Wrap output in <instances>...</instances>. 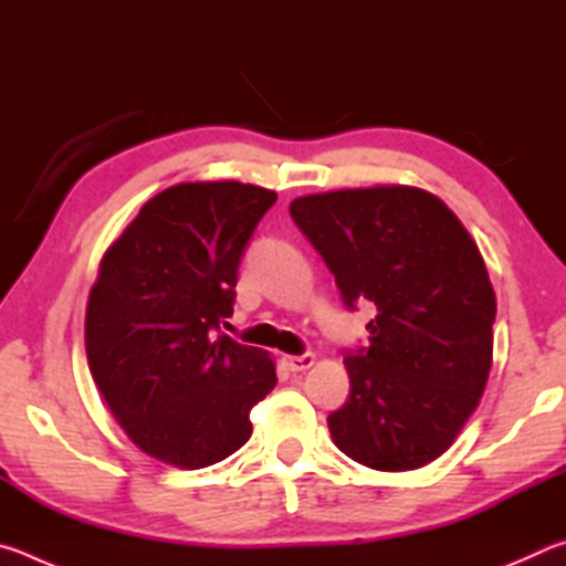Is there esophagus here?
Segmentation results:
<instances>
[{
    "label": "esophagus",
    "instance_id": "esophagus-1",
    "mask_svg": "<svg viewBox=\"0 0 566 566\" xmlns=\"http://www.w3.org/2000/svg\"><path fill=\"white\" fill-rule=\"evenodd\" d=\"M282 361L290 371H304L314 364V354H284Z\"/></svg>",
    "mask_w": 566,
    "mask_h": 566
}]
</instances>
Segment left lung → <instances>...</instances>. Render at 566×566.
Returning <instances> with one entry per match:
<instances>
[{"label": "left lung", "instance_id": "1", "mask_svg": "<svg viewBox=\"0 0 566 566\" xmlns=\"http://www.w3.org/2000/svg\"><path fill=\"white\" fill-rule=\"evenodd\" d=\"M290 212L347 306H377L369 347L344 357L349 397L327 419L334 444L379 472L429 464L454 444L490 379L496 296L482 252L419 187L304 195Z\"/></svg>", "mask_w": 566, "mask_h": 566}]
</instances>
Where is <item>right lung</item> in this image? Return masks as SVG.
Segmentation results:
<instances>
[{"label":"right lung","mask_w":566,"mask_h":566,"mask_svg":"<svg viewBox=\"0 0 566 566\" xmlns=\"http://www.w3.org/2000/svg\"><path fill=\"white\" fill-rule=\"evenodd\" d=\"M272 189L181 181L145 202L99 262L84 317L90 371L132 444L202 469L252 434L249 411L276 385L270 352L219 324Z\"/></svg>","instance_id":"obj_1"}]
</instances>
